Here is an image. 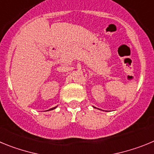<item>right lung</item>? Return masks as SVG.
Segmentation results:
<instances>
[{"label": "right lung", "instance_id": "1", "mask_svg": "<svg viewBox=\"0 0 154 154\" xmlns=\"http://www.w3.org/2000/svg\"><path fill=\"white\" fill-rule=\"evenodd\" d=\"M55 108H56V106H55V107H54V108H51V109H49V110H51V109H55Z\"/></svg>", "mask_w": 154, "mask_h": 154}]
</instances>
